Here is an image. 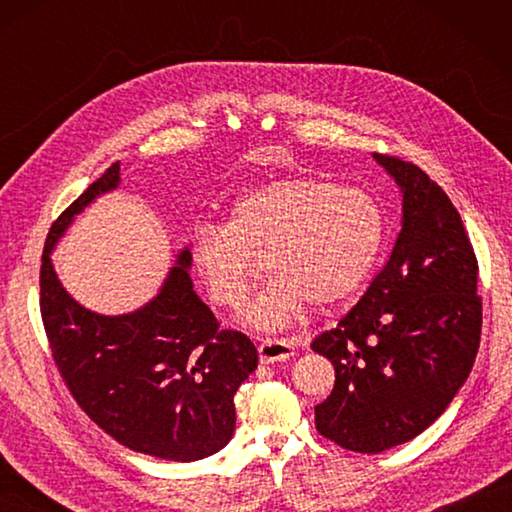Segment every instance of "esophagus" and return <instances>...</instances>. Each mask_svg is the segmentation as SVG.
<instances>
[{
  "label": "esophagus",
  "instance_id": "obj_1",
  "mask_svg": "<svg viewBox=\"0 0 512 512\" xmlns=\"http://www.w3.org/2000/svg\"><path fill=\"white\" fill-rule=\"evenodd\" d=\"M295 356V343L286 339H264L259 343V361L262 363H281Z\"/></svg>",
  "mask_w": 512,
  "mask_h": 512
}]
</instances>
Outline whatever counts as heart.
<instances>
[{"label": "heart", "instance_id": "heart-1", "mask_svg": "<svg viewBox=\"0 0 512 512\" xmlns=\"http://www.w3.org/2000/svg\"><path fill=\"white\" fill-rule=\"evenodd\" d=\"M385 239V215L363 189L325 178H284L237 198L224 226L200 224L191 264L213 303L237 310L262 277L275 279L244 312L259 330L297 321L354 297L372 277Z\"/></svg>", "mask_w": 512, "mask_h": 512}]
</instances>
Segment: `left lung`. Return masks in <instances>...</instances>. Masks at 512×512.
Returning <instances> with one entry per match:
<instances>
[{"label":"left lung","mask_w":512,"mask_h":512,"mask_svg":"<svg viewBox=\"0 0 512 512\" xmlns=\"http://www.w3.org/2000/svg\"><path fill=\"white\" fill-rule=\"evenodd\" d=\"M374 158L402 193L398 239L361 301L312 341L336 372L314 424L356 453L398 447L436 422L469 378L482 334L477 259L458 209L420 167Z\"/></svg>","instance_id":"8db88e82"}]
</instances>
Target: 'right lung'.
Returning <instances> with one entry per match:
<instances>
[{
    "label": "right lung",
    "mask_w": 512,
    "mask_h": 512,
    "mask_svg": "<svg viewBox=\"0 0 512 512\" xmlns=\"http://www.w3.org/2000/svg\"><path fill=\"white\" fill-rule=\"evenodd\" d=\"M118 184L114 162L50 226L39 306L52 358L79 407L123 447L173 462L209 458L233 438V396L257 350L246 334L220 330L195 295L189 248L154 299L118 317L83 308L54 273L50 253L74 215Z\"/></svg>",
    "instance_id": "1"
}]
</instances>
